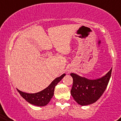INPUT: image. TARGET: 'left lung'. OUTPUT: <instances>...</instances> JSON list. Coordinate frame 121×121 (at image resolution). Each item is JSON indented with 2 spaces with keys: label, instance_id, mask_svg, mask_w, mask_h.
I'll return each mask as SVG.
<instances>
[{
  "label": "left lung",
  "instance_id": "obj_1",
  "mask_svg": "<svg viewBox=\"0 0 121 121\" xmlns=\"http://www.w3.org/2000/svg\"><path fill=\"white\" fill-rule=\"evenodd\" d=\"M112 69L102 77L95 80L88 79L75 73H71L73 86L71 95L79 105H87L95 102L107 88Z\"/></svg>",
  "mask_w": 121,
  "mask_h": 121
}]
</instances>
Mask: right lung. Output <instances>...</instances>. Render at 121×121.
Listing matches in <instances>:
<instances>
[{
    "instance_id": "add662e5",
    "label": "right lung",
    "mask_w": 121,
    "mask_h": 121,
    "mask_svg": "<svg viewBox=\"0 0 121 121\" xmlns=\"http://www.w3.org/2000/svg\"><path fill=\"white\" fill-rule=\"evenodd\" d=\"M66 74H63L59 77L56 78L51 83L49 86L44 88V90L40 92L35 93V94H29L26 93L17 89L20 95L29 104L36 106H45L49 103V101L53 97L54 95V90L56 85L58 83L60 82L62 78L64 77Z\"/></svg>"
}]
</instances>
